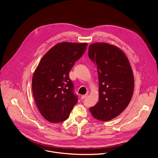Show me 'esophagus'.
<instances>
[{"label":"esophagus","instance_id":"esophagus-1","mask_svg":"<svg viewBox=\"0 0 158 158\" xmlns=\"http://www.w3.org/2000/svg\"><path fill=\"white\" fill-rule=\"evenodd\" d=\"M87 96H88V95H87V94H85V95H82V96H81V98H82V99H85V98H86Z\"/></svg>","mask_w":158,"mask_h":158}]
</instances>
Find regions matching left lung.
I'll return each mask as SVG.
<instances>
[{"label": "left lung", "instance_id": "1", "mask_svg": "<svg viewBox=\"0 0 158 158\" xmlns=\"http://www.w3.org/2000/svg\"><path fill=\"white\" fill-rule=\"evenodd\" d=\"M88 55L97 66L99 79V101L90 111L98 120H111L125 110L133 95L131 64L121 49L106 43L90 44Z\"/></svg>", "mask_w": 158, "mask_h": 158}]
</instances>
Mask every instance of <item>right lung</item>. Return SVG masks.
Segmentation results:
<instances>
[{
    "label": "right lung",
    "instance_id": "add662e5",
    "mask_svg": "<svg viewBox=\"0 0 158 158\" xmlns=\"http://www.w3.org/2000/svg\"><path fill=\"white\" fill-rule=\"evenodd\" d=\"M87 43L62 42L42 57L32 77V92L42 116L51 123L66 120L77 102L69 73L86 50Z\"/></svg>",
    "mask_w": 158,
    "mask_h": 158
}]
</instances>
